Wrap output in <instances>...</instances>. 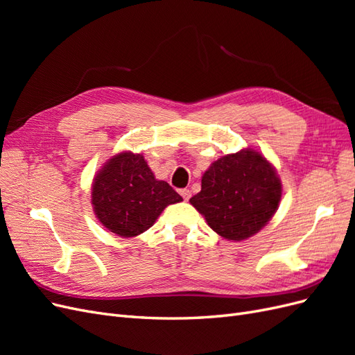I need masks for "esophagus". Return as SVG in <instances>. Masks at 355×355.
Listing matches in <instances>:
<instances>
[{
  "mask_svg": "<svg viewBox=\"0 0 355 355\" xmlns=\"http://www.w3.org/2000/svg\"><path fill=\"white\" fill-rule=\"evenodd\" d=\"M179 192H180L182 198H184L185 201H188V200L191 198V191H189V189H187V188H185V189H180Z\"/></svg>",
  "mask_w": 355,
  "mask_h": 355,
  "instance_id": "34e87169",
  "label": "esophagus"
}]
</instances>
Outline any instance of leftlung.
<instances>
[{
    "instance_id": "left-lung-1",
    "label": "left lung",
    "mask_w": 355,
    "mask_h": 355,
    "mask_svg": "<svg viewBox=\"0 0 355 355\" xmlns=\"http://www.w3.org/2000/svg\"><path fill=\"white\" fill-rule=\"evenodd\" d=\"M280 200L282 182L275 168L249 148L214 161L189 202L220 237L241 241L270 222Z\"/></svg>"
}]
</instances>
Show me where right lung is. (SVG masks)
<instances>
[{
  "label": "right lung",
  "instance_id": "right-lung-1",
  "mask_svg": "<svg viewBox=\"0 0 355 355\" xmlns=\"http://www.w3.org/2000/svg\"><path fill=\"white\" fill-rule=\"evenodd\" d=\"M182 197L167 182L157 180L144 155L120 153L96 175L92 204L106 230L128 239L151 228L168 204Z\"/></svg>",
  "mask_w": 355,
  "mask_h": 355
}]
</instances>
